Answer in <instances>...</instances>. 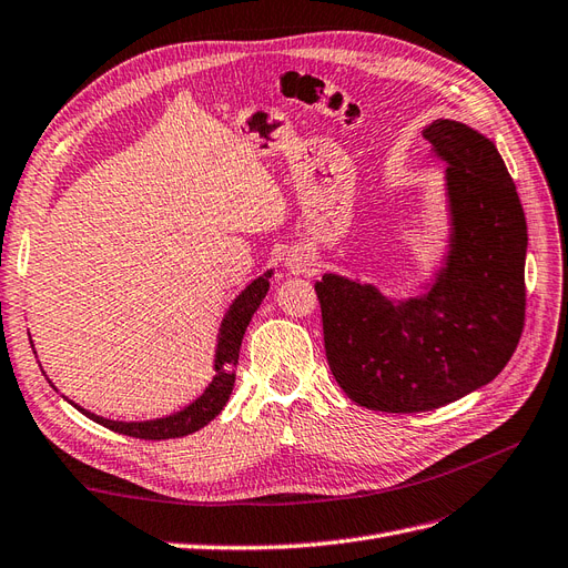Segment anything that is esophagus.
Listing matches in <instances>:
<instances>
[{"instance_id":"1","label":"esophagus","mask_w":568,"mask_h":568,"mask_svg":"<svg viewBox=\"0 0 568 568\" xmlns=\"http://www.w3.org/2000/svg\"><path fill=\"white\" fill-rule=\"evenodd\" d=\"M286 270L291 274H305V272H311V261H307L303 253H291L286 257Z\"/></svg>"}]
</instances>
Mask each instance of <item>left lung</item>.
Listing matches in <instances>:
<instances>
[{
	"label": "left lung",
	"instance_id": "left-lung-1",
	"mask_svg": "<svg viewBox=\"0 0 568 568\" xmlns=\"http://www.w3.org/2000/svg\"><path fill=\"white\" fill-rule=\"evenodd\" d=\"M445 168L450 239L415 296L326 272L315 284L326 359L357 405L426 412L490 384L517 351L526 317V217L495 144L457 120L424 130Z\"/></svg>",
	"mask_w": 568,
	"mask_h": 568
}]
</instances>
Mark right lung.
Returning <instances> with one entry per match:
<instances>
[{
  "instance_id": "1",
  "label": "right lung",
  "mask_w": 568,
  "mask_h": 568,
  "mask_svg": "<svg viewBox=\"0 0 568 568\" xmlns=\"http://www.w3.org/2000/svg\"><path fill=\"white\" fill-rule=\"evenodd\" d=\"M272 270H267L263 277L253 280L242 294L234 298L230 311L222 317L220 334H217V346H215V363H213V379L203 388L196 400L182 407L175 415H168L161 419H149V422H113L106 417H99L94 412H88L84 407L71 403L75 409H80L84 417L92 422L111 428L115 434H125L132 438H144V440H165V438H182L199 432L209 422H213L222 407L227 405L232 388H234V376H236V363H239V348H242V338L246 326L253 317V313L261 307L267 288H270ZM32 343V341H30Z\"/></svg>"
}]
</instances>
